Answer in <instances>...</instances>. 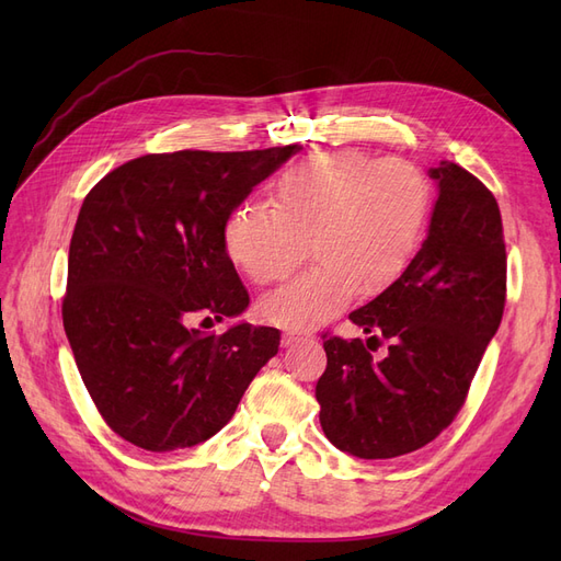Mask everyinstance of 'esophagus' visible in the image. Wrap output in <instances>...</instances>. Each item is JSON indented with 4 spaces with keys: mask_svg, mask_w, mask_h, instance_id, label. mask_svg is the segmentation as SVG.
Listing matches in <instances>:
<instances>
[{
    "mask_svg": "<svg viewBox=\"0 0 561 561\" xmlns=\"http://www.w3.org/2000/svg\"><path fill=\"white\" fill-rule=\"evenodd\" d=\"M309 339V334L304 336V334H297V332H283V346H295V344H299V342H307Z\"/></svg>",
    "mask_w": 561,
    "mask_h": 561,
    "instance_id": "1",
    "label": "esophagus"
}]
</instances>
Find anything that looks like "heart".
I'll return each instance as SVG.
<instances>
[{"instance_id": "heart-1", "label": "heart", "mask_w": 561, "mask_h": 561, "mask_svg": "<svg viewBox=\"0 0 561 561\" xmlns=\"http://www.w3.org/2000/svg\"><path fill=\"white\" fill-rule=\"evenodd\" d=\"M433 213V184L419 165L339 149L304 159L278 178L274 210L245 201L222 229L225 248L252 283L307 274L262 301L280 328L309 330L342 311L355 293L379 295L412 264Z\"/></svg>"}]
</instances>
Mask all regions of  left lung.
<instances>
[{
    "mask_svg": "<svg viewBox=\"0 0 561 561\" xmlns=\"http://www.w3.org/2000/svg\"><path fill=\"white\" fill-rule=\"evenodd\" d=\"M426 241L404 274L348 318L360 339L322 336L328 367L316 383L320 426L358 458L421 449L461 410L505 307V243L499 203L466 168L443 161ZM377 335L383 362L370 358Z\"/></svg>",
    "mask_w": 561,
    "mask_h": 561,
    "instance_id": "obj_1",
    "label": "left lung"
}]
</instances>
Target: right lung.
<instances>
[{
  "label": "right lung",
  "mask_w": 561,
  "mask_h": 561,
  "mask_svg": "<svg viewBox=\"0 0 561 561\" xmlns=\"http://www.w3.org/2000/svg\"><path fill=\"white\" fill-rule=\"evenodd\" d=\"M301 147L173 151L100 180L77 217L62 325L107 426L147 451L206 443L274 358L276 328L241 316L250 295L227 254L229 213Z\"/></svg>",
  "instance_id": "1"
}]
</instances>
